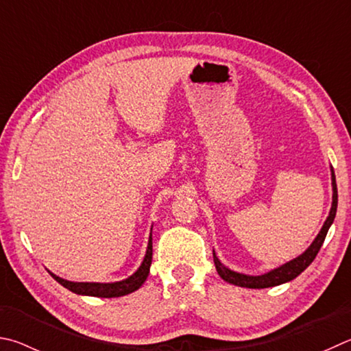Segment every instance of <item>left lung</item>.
<instances>
[{
	"instance_id": "1",
	"label": "left lung",
	"mask_w": 351,
	"mask_h": 351,
	"mask_svg": "<svg viewBox=\"0 0 351 351\" xmlns=\"http://www.w3.org/2000/svg\"><path fill=\"white\" fill-rule=\"evenodd\" d=\"M331 180H333V205H331L330 216L327 217V220H325L322 230L317 234V237L315 239V242L310 245V248L306 250L304 254H300L294 261L288 262V263H285V265L276 268V269H273V271H269L267 274H262V276H245V274H239V273L231 271V269H228V268H225L222 263H220V261L217 259V257H216V254L213 253L214 263H216V268H217V273L220 274V278H222L226 282H230V284L247 287V288L276 287V285L285 284V282H288V280H293L294 278H298V276L302 273L304 269L308 267L313 261H315V257L317 256L319 250H321L322 243L325 241V236H327L330 226H331V223H333V220L336 217L337 188H336V177H335L333 169H331Z\"/></svg>"
}]
</instances>
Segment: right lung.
Masks as SVG:
<instances>
[{"label":"right lung","instance_id":"right-lung-1","mask_svg":"<svg viewBox=\"0 0 351 351\" xmlns=\"http://www.w3.org/2000/svg\"><path fill=\"white\" fill-rule=\"evenodd\" d=\"M152 231V228H151ZM152 262V236H149V242H147V250L145 254V259L141 262L140 268L135 271L131 278L125 280L114 282V284H95V282H69L58 278V276L52 274V278L63 285L67 290L77 294H86V296H95V298H120L125 296L137 290L141 284L146 280L147 274H149V267Z\"/></svg>","mask_w":351,"mask_h":351}]
</instances>
